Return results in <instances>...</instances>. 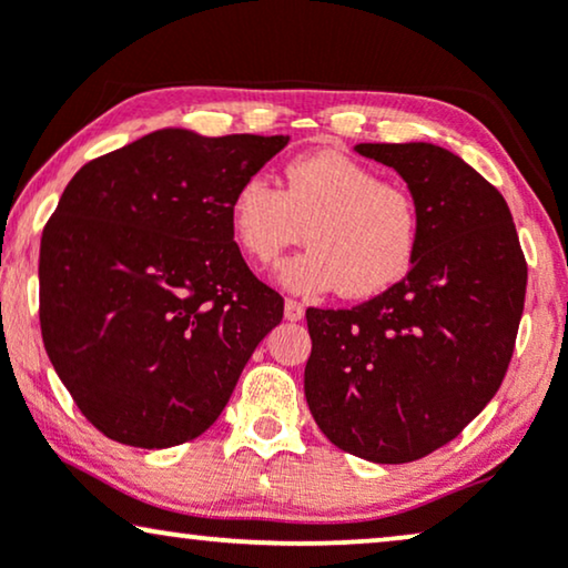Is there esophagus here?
<instances>
[{
	"label": "esophagus",
	"mask_w": 568,
	"mask_h": 568,
	"mask_svg": "<svg viewBox=\"0 0 568 568\" xmlns=\"http://www.w3.org/2000/svg\"><path fill=\"white\" fill-rule=\"evenodd\" d=\"M284 317H286V321H292V323L302 321V317H305V307H302V302L286 300L284 302Z\"/></svg>",
	"instance_id": "obj_1"
}]
</instances>
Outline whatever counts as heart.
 Segmentation results:
<instances>
[{"label":"heart","mask_w":568,"mask_h":568,"mask_svg":"<svg viewBox=\"0 0 568 568\" xmlns=\"http://www.w3.org/2000/svg\"><path fill=\"white\" fill-rule=\"evenodd\" d=\"M230 227L258 263L300 243L305 227L310 245L278 266V278L294 292L338 290L352 300L400 282L418 243L410 193L338 150L286 162L282 189L266 175H247L232 193Z\"/></svg>","instance_id":"1"}]
</instances>
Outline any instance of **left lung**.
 Wrapping results in <instances>:
<instances>
[{
	"instance_id": "left-lung-1",
	"label": "left lung",
	"mask_w": 568,
	"mask_h": 568,
	"mask_svg": "<svg viewBox=\"0 0 568 568\" xmlns=\"http://www.w3.org/2000/svg\"><path fill=\"white\" fill-rule=\"evenodd\" d=\"M393 168L418 214L410 271L352 310H307L305 398L338 449L414 463L455 439L499 390L525 307L527 263L507 201L429 142L356 144Z\"/></svg>"
}]
</instances>
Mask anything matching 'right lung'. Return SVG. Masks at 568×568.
Segmentation results:
<instances>
[{"instance_id": "1", "label": "right lung", "mask_w": 568, "mask_h": 568, "mask_svg": "<svg viewBox=\"0 0 568 568\" xmlns=\"http://www.w3.org/2000/svg\"><path fill=\"white\" fill-rule=\"evenodd\" d=\"M290 136L160 129L92 160L41 237L45 354L88 422L121 445L204 434L284 300L245 266L232 193Z\"/></svg>"}]
</instances>
